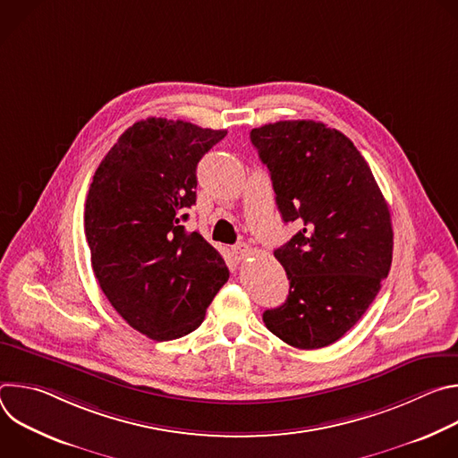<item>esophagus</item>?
Returning a JSON list of instances; mask_svg holds the SVG:
<instances>
[{"label":"esophagus","mask_w":458,"mask_h":458,"mask_svg":"<svg viewBox=\"0 0 458 458\" xmlns=\"http://www.w3.org/2000/svg\"><path fill=\"white\" fill-rule=\"evenodd\" d=\"M232 255L235 257V260H242V259H246L248 255H251V248H250L246 242H241V244H237V246L232 248Z\"/></svg>","instance_id":"obj_1"}]
</instances>
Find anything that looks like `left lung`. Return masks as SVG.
<instances>
[{
    "mask_svg": "<svg viewBox=\"0 0 458 458\" xmlns=\"http://www.w3.org/2000/svg\"><path fill=\"white\" fill-rule=\"evenodd\" d=\"M284 223L301 230L274 251L290 292L267 310V328L299 350L339 341L369 308L387 277L394 230L384 195L360 152L317 121L253 128Z\"/></svg>",
    "mask_w": 458,
    "mask_h": 458,
    "instance_id": "1",
    "label": "left lung"
}]
</instances>
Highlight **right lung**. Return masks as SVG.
Here are the masks:
<instances>
[{
  "instance_id": "1",
  "label": "right lung",
  "mask_w": 458,
  "mask_h": 458,
  "mask_svg": "<svg viewBox=\"0 0 458 458\" xmlns=\"http://www.w3.org/2000/svg\"><path fill=\"white\" fill-rule=\"evenodd\" d=\"M226 130L148 117L130 126L98 166L85 203L96 279L140 334L172 341L198 330L228 281L221 253L182 223L195 168Z\"/></svg>"
}]
</instances>
